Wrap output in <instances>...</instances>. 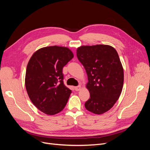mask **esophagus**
Segmentation results:
<instances>
[{"mask_svg": "<svg viewBox=\"0 0 150 150\" xmlns=\"http://www.w3.org/2000/svg\"><path fill=\"white\" fill-rule=\"evenodd\" d=\"M74 89L76 91H79L81 90V85H79L78 86H76V87H75Z\"/></svg>", "mask_w": 150, "mask_h": 150, "instance_id": "esophagus-1", "label": "esophagus"}]
</instances>
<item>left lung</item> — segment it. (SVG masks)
I'll return each instance as SVG.
<instances>
[{"instance_id": "1", "label": "left lung", "mask_w": 150, "mask_h": 150, "mask_svg": "<svg viewBox=\"0 0 150 150\" xmlns=\"http://www.w3.org/2000/svg\"><path fill=\"white\" fill-rule=\"evenodd\" d=\"M77 57L88 74L86 87L90 98L85 103L89 111L101 115L119 99L124 81L123 68L116 49L108 45L81 46Z\"/></svg>"}]
</instances>
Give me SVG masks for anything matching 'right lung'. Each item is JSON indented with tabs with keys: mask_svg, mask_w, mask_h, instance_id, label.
<instances>
[{
	"mask_svg": "<svg viewBox=\"0 0 150 150\" xmlns=\"http://www.w3.org/2000/svg\"><path fill=\"white\" fill-rule=\"evenodd\" d=\"M74 55L65 47L49 46L38 50L27 66L25 84L30 101L49 115L61 112L71 93L64 84L62 69Z\"/></svg>",
	"mask_w": 150,
	"mask_h": 150,
	"instance_id": "obj_1",
	"label": "right lung"
}]
</instances>
